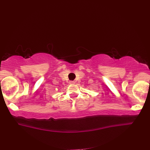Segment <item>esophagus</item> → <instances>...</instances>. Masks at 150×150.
Wrapping results in <instances>:
<instances>
[{
	"mask_svg": "<svg viewBox=\"0 0 150 150\" xmlns=\"http://www.w3.org/2000/svg\"><path fill=\"white\" fill-rule=\"evenodd\" d=\"M70 84H74L75 83V81H70Z\"/></svg>",
	"mask_w": 150,
	"mask_h": 150,
	"instance_id": "obj_1",
	"label": "esophagus"
}]
</instances>
